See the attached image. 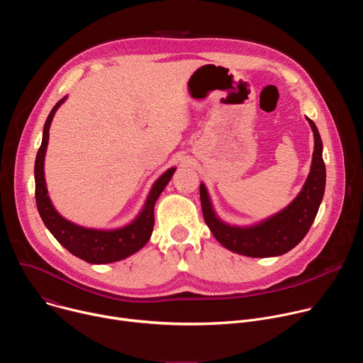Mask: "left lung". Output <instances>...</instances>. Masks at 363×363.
Segmentation results:
<instances>
[{
	"instance_id": "obj_1",
	"label": "left lung",
	"mask_w": 363,
	"mask_h": 363,
	"mask_svg": "<svg viewBox=\"0 0 363 363\" xmlns=\"http://www.w3.org/2000/svg\"><path fill=\"white\" fill-rule=\"evenodd\" d=\"M315 135L312 168L300 194L279 214L252 227H235L223 223L214 213L203 184L199 186L205 224L225 248L247 257H274L294 248L312 227L326 185V167L322 157L323 143L313 121L307 118Z\"/></svg>"
}]
</instances>
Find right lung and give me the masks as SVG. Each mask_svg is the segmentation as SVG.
I'll list each match as a JSON object with an SVG mask.
<instances>
[{
  "mask_svg": "<svg viewBox=\"0 0 363 363\" xmlns=\"http://www.w3.org/2000/svg\"><path fill=\"white\" fill-rule=\"evenodd\" d=\"M66 100L63 97L56 103V106L51 109L43 129V140L41 146L37 152L35 165H34V178H35V202L38 214L50 230V233L55 235V238L67 248L73 255L82 258V260L91 263V264H106L121 262L123 258L132 255L133 252L139 251L150 238L155 216H153V206L157 202L161 192L165 189L168 182L171 181L175 168L168 169L162 174L158 181L153 184L142 213L133 220L129 225H125L118 230H94V228H84L77 224H73L63 218L56 210L53 203H51L44 179V157L45 149L48 145V130L51 121L56 111L60 108L62 103Z\"/></svg>",
  "mask_w": 363,
  "mask_h": 363,
  "instance_id": "1",
  "label": "right lung"
}]
</instances>
